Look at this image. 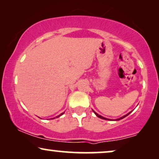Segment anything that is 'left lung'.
Instances as JSON below:
<instances>
[{
    "label": "left lung",
    "mask_w": 159,
    "mask_h": 159,
    "mask_svg": "<svg viewBox=\"0 0 159 159\" xmlns=\"http://www.w3.org/2000/svg\"><path fill=\"white\" fill-rule=\"evenodd\" d=\"M93 112H94V113H95V115H96L97 117H99V118H102V119H104V120H111V119H108V118H105V117H103V116H101L100 115H99V114H97L96 112L95 111H93ZM132 113V111L131 112H129V113H127L126 114V115H125V116H122V117H120V118H117V119H116V120H120V119H122V118H125L126 116H127L128 115H129V114Z\"/></svg>",
    "instance_id": "1"
}]
</instances>
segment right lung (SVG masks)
Returning a JSON list of instances; mask_svg holds the SVG:
<instances>
[{"instance_id": "add662e5", "label": "right lung", "mask_w": 159, "mask_h": 159, "mask_svg": "<svg viewBox=\"0 0 159 159\" xmlns=\"http://www.w3.org/2000/svg\"><path fill=\"white\" fill-rule=\"evenodd\" d=\"M63 113H61V114H60V115H59V116H57V117H56V118H58V117H60V116H62V114H63ZM51 119H52V118H51Z\"/></svg>"}]
</instances>
